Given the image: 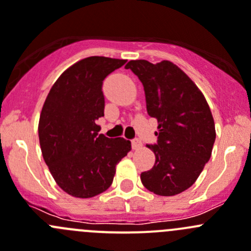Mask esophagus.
Segmentation results:
<instances>
[{
	"mask_svg": "<svg viewBox=\"0 0 251 251\" xmlns=\"http://www.w3.org/2000/svg\"><path fill=\"white\" fill-rule=\"evenodd\" d=\"M131 145H132V149L133 150H140L142 147V142L140 141L139 139H135L131 141Z\"/></svg>",
	"mask_w": 251,
	"mask_h": 251,
	"instance_id": "obj_1",
	"label": "esophagus"
}]
</instances>
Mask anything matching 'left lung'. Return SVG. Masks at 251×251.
<instances>
[{
	"label": "left lung",
	"instance_id": "left-lung-1",
	"mask_svg": "<svg viewBox=\"0 0 251 251\" xmlns=\"http://www.w3.org/2000/svg\"><path fill=\"white\" fill-rule=\"evenodd\" d=\"M126 69L144 85L147 114L157 120L153 167L141 182L158 196H176L188 189L204 168L215 141L212 111L204 95L186 73L170 60L152 64L130 60Z\"/></svg>",
	"mask_w": 251,
	"mask_h": 251
}]
</instances>
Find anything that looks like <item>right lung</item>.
Wrapping results in <instances>:
<instances>
[{"label": "right lung", "instance_id": "add662e5", "mask_svg": "<svg viewBox=\"0 0 251 251\" xmlns=\"http://www.w3.org/2000/svg\"><path fill=\"white\" fill-rule=\"evenodd\" d=\"M125 59L88 57L70 65L49 90L42 107L38 136L44 162L69 196L91 198L112 183L116 166L131 142L99 133L104 116L102 80Z\"/></svg>", "mask_w": 251, "mask_h": 251}]
</instances>
